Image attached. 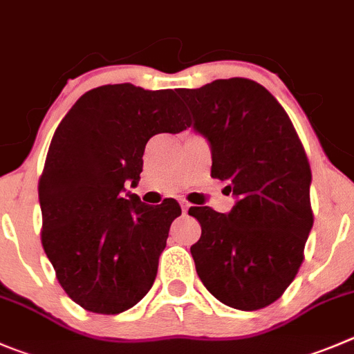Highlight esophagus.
Listing matches in <instances>:
<instances>
[{"label": "esophagus", "instance_id": "1", "mask_svg": "<svg viewBox=\"0 0 354 354\" xmlns=\"http://www.w3.org/2000/svg\"><path fill=\"white\" fill-rule=\"evenodd\" d=\"M180 207H183V212L186 214V212L191 208V203H187L186 200H180Z\"/></svg>", "mask_w": 354, "mask_h": 354}]
</instances>
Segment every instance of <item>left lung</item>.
Returning a JSON list of instances; mask_svg holds the SVG:
<instances>
[{
    "mask_svg": "<svg viewBox=\"0 0 354 354\" xmlns=\"http://www.w3.org/2000/svg\"><path fill=\"white\" fill-rule=\"evenodd\" d=\"M212 149V177L236 196L230 214L191 207L201 238L191 247L207 290L255 311L294 281L313 227L311 168L280 102L247 78L177 90Z\"/></svg>",
    "mask_w": 354,
    "mask_h": 354,
    "instance_id": "left-lung-1",
    "label": "left lung"
}]
</instances>
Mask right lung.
<instances>
[{
  "instance_id": "add662e5",
  "label": "right lung",
  "mask_w": 354,
  "mask_h": 354,
  "mask_svg": "<svg viewBox=\"0 0 354 354\" xmlns=\"http://www.w3.org/2000/svg\"><path fill=\"white\" fill-rule=\"evenodd\" d=\"M191 124L174 90L130 83L86 92L57 127L39 177L41 243L66 294L83 309L118 315L153 287L175 200L142 203L136 187L147 140Z\"/></svg>"
}]
</instances>
